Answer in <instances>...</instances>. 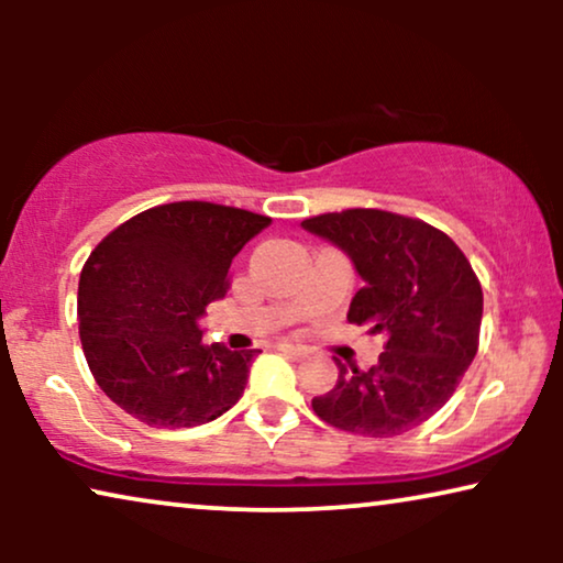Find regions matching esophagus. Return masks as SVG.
I'll return each mask as SVG.
<instances>
[{
	"instance_id": "34e87169",
	"label": "esophagus",
	"mask_w": 563,
	"mask_h": 563,
	"mask_svg": "<svg viewBox=\"0 0 563 563\" xmlns=\"http://www.w3.org/2000/svg\"><path fill=\"white\" fill-rule=\"evenodd\" d=\"M282 353H289V356H305L302 345H291V343H279Z\"/></svg>"
}]
</instances>
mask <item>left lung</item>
<instances>
[{
  "label": "left lung",
  "instance_id": "obj_1",
  "mask_svg": "<svg viewBox=\"0 0 563 563\" xmlns=\"http://www.w3.org/2000/svg\"><path fill=\"white\" fill-rule=\"evenodd\" d=\"M338 245L364 282L349 322L387 338L379 364L361 372L335 358L338 382L312 410L349 433L402 435L456 391L479 349L482 287L449 235L384 210H343L302 220Z\"/></svg>",
  "mask_w": 563,
  "mask_h": 563
}]
</instances>
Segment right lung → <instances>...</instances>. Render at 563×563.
Masks as SVG:
<instances>
[{
    "instance_id": "right-lung-1",
    "label": "right lung",
    "mask_w": 563,
    "mask_h": 563,
    "mask_svg": "<svg viewBox=\"0 0 563 563\" xmlns=\"http://www.w3.org/2000/svg\"><path fill=\"white\" fill-rule=\"evenodd\" d=\"M272 218L174 202L114 228L79 279V335L95 379L151 428H195L241 399L258 351L207 345L199 318L225 297L233 258Z\"/></svg>"
}]
</instances>
